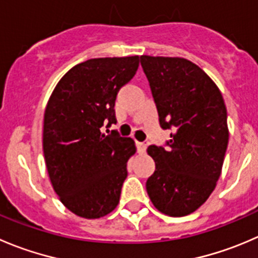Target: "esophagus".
Listing matches in <instances>:
<instances>
[{
	"instance_id": "34e87169",
	"label": "esophagus",
	"mask_w": 258,
	"mask_h": 258,
	"mask_svg": "<svg viewBox=\"0 0 258 258\" xmlns=\"http://www.w3.org/2000/svg\"><path fill=\"white\" fill-rule=\"evenodd\" d=\"M136 145H137V151H139V154H144V152L146 151L147 145L145 144V142H136Z\"/></svg>"
}]
</instances>
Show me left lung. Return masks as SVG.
<instances>
[{
    "mask_svg": "<svg viewBox=\"0 0 258 258\" xmlns=\"http://www.w3.org/2000/svg\"><path fill=\"white\" fill-rule=\"evenodd\" d=\"M166 149L151 145L155 172L146 190L157 211L170 217L196 212L212 194L228 146L227 108L208 74L184 57L142 55Z\"/></svg>",
    "mask_w": 258,
    "mask_h": 258,
    "instance_id": "obj_1",
    "label": "left lung"
}]
</instances>
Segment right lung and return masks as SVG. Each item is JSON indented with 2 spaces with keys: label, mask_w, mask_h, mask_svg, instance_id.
<instances>
[{
  "label": "right lung",
  "mask_w": 258,
  "mask_h": 258,
  "mask_svg": "<svg viewBox=\"0 0 258 258\" xmlns=\"http://www.w3.org/2000/svg\"><path fill=\"white\" fill-rule=\"evenodd\" d=\"M140 57H97L77 64L52 91L44 114L42 150L55 192L71 212L97 219L117 207L135 141L116 130L114 102Z\"/></svg>",
  "instance_id": "obj_1"
}]
</instances>
